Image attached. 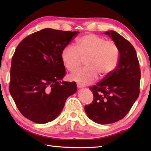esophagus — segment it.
Here are the masks:
<instances>
[{"label":"esophagus","instance_id":"esophagus-1","mask_svg":"<svg viewBox=\"0 0 151 151\" xmlns=\"http://www.w3.org/2000/svg\"><path fill=\"white\" fill-rule=\"evenodd\" d=\"M77 87L78 88H83V86L82 85H81V84H77Z\"/></svg>","mask_w":151,"mask_h":151}]
</instances>
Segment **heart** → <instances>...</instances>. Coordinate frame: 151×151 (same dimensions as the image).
<instances>
[{"mask_svg":"<svg viewBox=\"0 0 151 151\" xmlns=\"http://www.w3.org/2000/svg\"><path fill=\"white\" fill-rule=\"evenodd\" d=\"M62 62L70 72L79 69L84 60L85 67L70 76L72 81L82 85L89 84L97 78L110 76L117 65L119 52L114 41L93 34L84 35L76 40V48L68 45L61 54Z\"/></svg>","mask_w":151,"mask_h":151,"instance_id":"b5f03b06","label":"heart"}]
</instances>
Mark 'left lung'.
Masks as SVG:
<instances>
[{"label":"left lung","instance_id":"left-lung-1","mask_svg":"<svg viewBox=\"0 0 151 151\" xmlns=\"http://www.w3.org/2000/svg\"><path fill=\"white\" fill-rule=\"evenodd\" d=\"M117 45L118 64L113 73L89 89L93 101L85 106L89 119L99 124L115 123L125 117L139 94L141 71L134 47L114 30L106 32Z\"/></svg>","mask_w":151,"mask_h":151}]
</instances>
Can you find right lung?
<instances>
[{"instance_id": "1", "label": "right lung", "mask_w": 151, "mask_h": 151, "mask_svg": "<svg viewBox=\"0 0 151 151\" xmlns=\"http://www.w3.org/2000/svg\"><path fill=\"white\" fill-rule=\"evenodd\" d=\"M79 32L45 28L22 40L12 57L9 92L21 114L44 124L58 116L75 82L61 81L65 68L61 54Z\"/></svg>"}]
</instances>
